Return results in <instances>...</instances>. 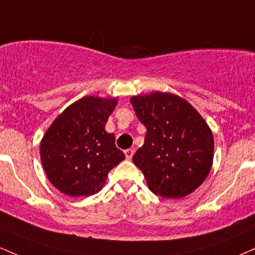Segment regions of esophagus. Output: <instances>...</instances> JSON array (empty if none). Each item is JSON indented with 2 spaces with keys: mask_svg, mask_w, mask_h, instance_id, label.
I'll use <instances>...</instances> for the list:
<instances>
[{
  "mask_svg": "<svg viewBox=\"0 0 255 255\" xmlns=\"http://www.w3.org/2000/svg\"><path fill=\"white\" fill-rule=\"evenodd\" d=\"M133 154H134V149L128 148V149H126V151H125V155H126V158L128 159V160H130V159L133 158Z\"/></svg>",
  "mask_w": 255,
  "mask_h": 255,
  "instance_id": "1",
  "label": "esophagus"
}]
</instances>
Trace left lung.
I'll use <instances>...</instances> for the list:
<instances>
[{
	"mask_svg": "<svg viewBox=\"0 0 255 255\" xmlns=\"http://www.w3.org/2000/svg\"><path fill=\"white\" fill-rule=\"evenodd\" d=\"M146 127L145 142L133 155L153 194L182 198L191 194L210 172L214 137L191 104L167 93L130 98Z\"/></svg>",
	"mask_w": 255,
	"mask_h": 255,
	"instance_id": "obj_1",
	"label": "left lung"
}]
</instances>
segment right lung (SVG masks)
<instances>
[{"label":"right lung","instance_id":"1","mask_svg":"<svg viewBox=\"0 0 255 255\" xmlns=\"http://www.w3.org/2000/svg\"><path fill=\"white\" fill-rule=\"evenodd\" d=\"M118 101L83 97L64 110L46 131L40 157L50 182L71 197L95 195L109 171L125 159L107 133V121Z\"/></svg>","mask_w":255,"mask_h":255}]
</instances>
